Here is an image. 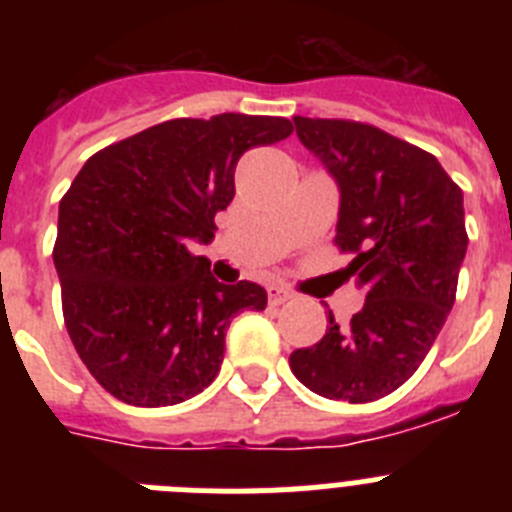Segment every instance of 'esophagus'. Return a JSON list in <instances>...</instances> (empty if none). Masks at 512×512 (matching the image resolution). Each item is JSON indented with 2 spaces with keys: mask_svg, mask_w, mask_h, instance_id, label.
Instances as JSON below:
<instances>
[{
  "mask_svg": "<svg viewBox=\"0 0 512 512\" xmlns=\"http://www.w3.org/2000/svg\"><path fill=\"white\" fill-rule=\"evenodd\" d=\"M266 292H269V305L271 307H279V305H284V302L292 300V292H289V289H284V287H279V284H271Z\"/></svg>",
  "mask_w": 512,
  "mask_h": 512,
  "instance_id": "34e87169",
  "label": "esophagus"
}]
</instances>
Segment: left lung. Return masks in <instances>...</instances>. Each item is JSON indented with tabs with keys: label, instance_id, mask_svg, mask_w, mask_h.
Masks as SVG:
<instances>
[{
	"label": "left lung",
	"instance_id": "left-lung-1",
	"mask_svg": "<svg viewBox=\"0 0 512 512\" xmlns=\"http://www.w3.org/2000/svg\"><path fill=\"white\" fill-rule=\"evenodd\" d=\"M297 138L341 192L336 246L366 302L348 328L333 312L289 369L315 395L372 402L408 382L456 300L467 253L464 194L438 158L374 125L295 117Z\"/></svg>",
	"mask_w": 512,
	"mask_h": 512
}]
</instances>
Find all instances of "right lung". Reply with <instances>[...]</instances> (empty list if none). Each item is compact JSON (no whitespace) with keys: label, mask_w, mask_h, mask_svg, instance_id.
Returning a JSON list of instances; mask_svg holds the SVG:
<instances>
[{"label":"right lung","mask_w":512,"mask_h":512,"mask_svg":"<svg viewBox=\"0 0 512 512\" xmlns=\"http://www.w3.org/2000/svg\"><path fill=\"white\" fill-rule=\"evenodd\" d=\"M289 133L284 117H179L81 166L58 205L53 264L76 354L112 397L164 408L200 395L230 318L264 310L261 284H220L189 246L215 238L238 158Z\"/></svg>","instance_id":"obj_1"}]
</instances>
